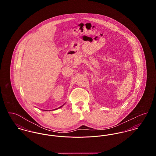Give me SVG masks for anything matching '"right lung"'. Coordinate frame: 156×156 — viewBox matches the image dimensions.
<instances>
[{"mask_svg": "<svg viewBox=\"0 0 156 156\" xmlns=\"http://www.w3.org/2000/svg\"><path fill=\"white\" fill-rule=\"evenodd\" d=\"M65 104H66V103H65V104H64V105H62V106H60V107H59V108H57V109H53V111H54V110H57V109H59V108H61V107H62V106H64V105H65ZM43 111H46V110H43Z\"/></svg>", "mask_w": 156, "mask_h": 156, "instance_id": "obj_1", "label": "right lung"}]
</instances>
